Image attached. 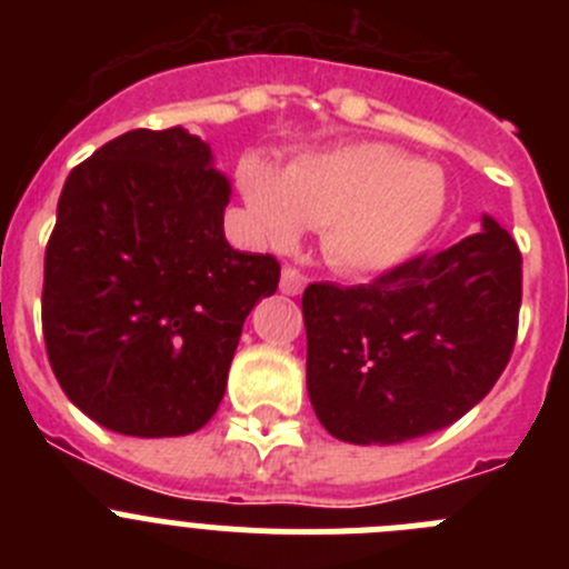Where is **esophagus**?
<instances>
[{
	"label": "esophagus",
	"mask_w": 569,
	"mask_h": 569,
	"mask_svg": "<svg viewBox=\"0 0 569 569\" xmlns=\"http://www.w3.org/2000/svg\"><path fill=\"white\" fill-rule=\"evenodd\" d=\"M305 284H308V279H305V273H299V270H296V268H284V270H281V279H279L281 293L299 296L301 290H305Z\"/></svg>",
	"instance_id": "obj_1"
}]
</instances>
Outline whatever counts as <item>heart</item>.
<instances>
[{"instance_id":"obj_1","label":"heart","mask_w":569,"mask_h":569,"mask_svg":"<svg viewBox=\"0 0 569 569\" xmlns=\"http://www.w3.org/2000/svg\"><path fill=\"white\" fill-rule=\"evenodd\" d=\"M250 228L290 250L308 224L341 273H381L430 239L447 208L441 168L373 142L305 153L284 170L250 153L236 168Z\"/></svg>"}]
</instances>
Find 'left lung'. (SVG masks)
<instances>
[{
  "instance_id": "obj_1",
  "label": "left lung",
  "mask_w": 569,
  "mask_h": 569,
  "mask_svg": "<svg viewBox=\"0 0 569 569\" xmlns=\"http://www.w3.org/2000/svg\"><path fill=\"white\" fill-rule=\"evenodd\" d=\"M521 253L492 216L453 248L370 284H310L308 396L330 436L401 445L459 421L516 345Z\"/></svg>"
}]
</instances>
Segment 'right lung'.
I'll list each match as a JSON object with an SVG mask.
<instances>
[{"label":"right lung","instance_id":"right-lung-1","mask_svg":"<svg viewBox=\"0 0 569 569\" xmlns=\"http://www.w3.org/2000/svg\"><path fill=\"white\" fill-rule=\"evenodd\" d=\"M230 184L182 124L128 130L70 170L44 250L42 330L64 396L113 433L210 421L273 256L224 239Z\"/></svg>","mask_w":569,"mask_h":569}]
</instances>
